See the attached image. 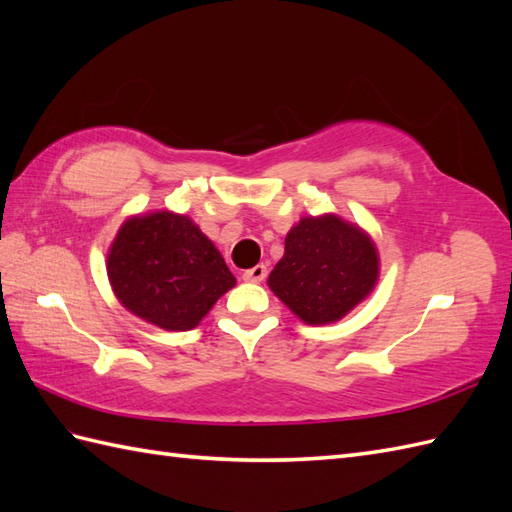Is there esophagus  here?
<instances>
[{
  "label": "esophagus",
  "mask_w": 512,
  "mask_h": 512,
  "mask_svg": "<svg viewBox=\"0 0 512 512\" xmlns=\"http://www.w3.org/2000/svg\"><path fill=\"white\" fill-rule=\"evenodd\" d=\"M266 274H268L266 266H264V264H257V266H253V268L244 270V272H242V279H244V281H251V283H261V281L266 279Z\"/></svg>",
  "instance_id": "obj_1"
}]
</instances>
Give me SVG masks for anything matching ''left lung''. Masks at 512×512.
Listing matches in <instances>:
<instances>
[{"label":"left lung","instance_id":"obj_1","mask_svg":"<svg viewBox=\"0 0 512 512\" xmlns=\"http://www.w3.org/2000/svg\"><path fill=\"white\" fill-rule=\"evenodd\" d=\"M378 279L376 248L359 227L337 216L303 218L287 233L270 290L307 324L344 318Z\"/></svg>","mask_w":512,"mask_h":512}]
</instances>
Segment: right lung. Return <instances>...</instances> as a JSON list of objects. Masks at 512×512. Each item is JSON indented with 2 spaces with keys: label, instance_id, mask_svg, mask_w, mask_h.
Here are the masks:
<instances>
[{
  "label": "right lung",
  "instance_id": "obj_1",
  "mask_svg": "<svg viewBox=\"0 0 512 512\" xmlns=\"http://www.w3.org/2000/svg\"><path fill=\"white\" fill-rule=\"evenodd\" d=\"M116 298L166 331H190L235 285L225 259L188 216L155 212L127 220L110 248Z\"/></svg>",
  "mask_w": 512,
  "mask_h": 512
}]
</instances>
